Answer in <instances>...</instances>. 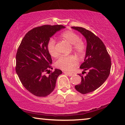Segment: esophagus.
<instances>
[{"label": "esophagus", "instance_id": "esophagus-1", "mask_svg": "<svg viewBox=\"0 0 125 125\" xmlns=\"http://www.w3.org/2000/svg\"><path fill=\"white\" fill-rule=\"evenodd\" d=\"M63 73H64V74H67V75H68V76H72V75H73V73H69V72H66V71H64V72H63Z\"/></svg>", "mask_w": 125, "mask_h": 125}]
</instances>
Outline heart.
Segmentation results:
<instances>
[{"label": "heart", "instance_id": "obj_1", "mask_svg": "<svg viewBox=\"0 0 125 125\" xmlns=\"http://www.w3.org/2000/svg\"><path fill=\"white\" fill-rule=\"evenodd\" d=\"M61 37L72 44V51L76 54L82 55L86 51V45L77 33L72 31H66L61 34ZM47 49L52 57H56L58 56V52L57 49L56 43L52 38L49 39L48 41ZM77 63V59L73 55H62L56 61L55 66L61 70L71 71Z\"/></svg>", "mask_w": 125, "mask_h": 125}]
</instances>
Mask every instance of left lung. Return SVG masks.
Masks as SVG:
<instances>
[{
    "instance_id": "1",
    "label": "left lung",
    "mask_w": 125,
    "mask_h": 125,
    "mask_svg": "<svg viewBox=\"0 0 125 125\" xmlns=\"http://www.w3.org/2000/svg\"><path fill=\"white\" fill-rule=\"evenodd\" d=\"M78 31L86 38L87 48L86 56L81 65L80 68L83 70L82 73H88L81 77L80 84L75 86V88L82 94L92 92L105 82L110 73L111 60L104 43L92 31L79 27H72Z\"/></svg>"
}]
</instances>
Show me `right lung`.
Instances as JSON below:
<instances>
[{
	"label": "right lung",
	"instance_id": "right-lung-1",
	"mask_svg": "<svg viewBox=\"0 0 125 125\" xmlns=\"http://www.w3.org/2000/svg\"><path fill=\"white\" fill-rule=\"evenodd\" d=\"M64 28L62 25L34 28L25 35L18 49L15 71L23 86L35 96L45 97L52 92L57 78L62 73L55 69L48 76L45 74L53 69L47 43L57 31Z\"/></svg>",
	"mask_w": 125,
	"mask_h": 125
}]
</instances>
